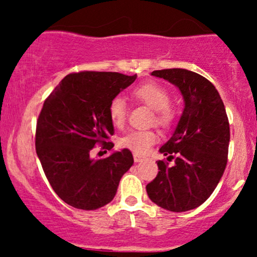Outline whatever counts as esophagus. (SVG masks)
I'll return each instance as SVG.
<instances>
[{
  "label": "esophagus",
  "mask_w": 257,
  "mask_h": 257,
  "mask_svg": "<svg viewBox=\"0 0 257 257\" xmlns=\"http://www.w3.org/2000/svg\"><path fill=\"white\" fill-rule=\"evenodd\" d=\"M134 161H135V163H139V162H141V161H144V159H145V157H144V156H141V155H139V153H134Z\"/></svg>",
  "instance_id": "esophagus-1"
}]
</instances>
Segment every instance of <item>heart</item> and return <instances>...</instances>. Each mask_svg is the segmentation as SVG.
Returning a JSON list of instances; mask_svg holds the SVG:
<instances>
[{"label":"heart","instance_id":"1","mask_svg":"<svg viewBox=\"0 0 257 257\" xmlns=\"http://www.w3.org/2000/svg\"><path fill=\"white\" fill-rule=\"evenodd\" d=\"M133 96L155 110V120L158 125L168 128L175 120L176 112L170 106L172 95L163 85L149 82L138 85ZM108 116L112 124L117 128L124 125L126 119V104L124 99L117 96L108 105ZM155 131H131L119 139V146L137 153H145L157 141Z\"/></svg>","mask_w":257,"mask_h":257}]
</instances>
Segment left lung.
<instances>
[{
  "mask_svg": "<svg viewBox=\"0 0 257 257\" xmlns=\"http://www.w3.org/2000/svg\"><path fill=\"white\" fill-rule=\"evenodd\" d=\"M179 88L185 108L173 137L159 149L174 159L157 161L159 172L146 186L153 203L181 213L205 202L219 184L227 164L229 123L219 91L210 81L185 69L153 71Z\"/></svg>",
  "mask_w": 257,
  "mask_h": 257,
  "instance_id": "1",
  "label": "left lung"
}]
</instances>
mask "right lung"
I'll use <instances>...</instances> for the list:
<instances>
[{"label":"right lung","mask_w":257,"mask_h":257,"mask_svg":"<svg viewBox=\"0 0 257 257\" xmlns=\"http://www.w3.org/2000/svg\"><path fill=\"white\" fill-rule=\"evenodd\" d=\"M135 78L118 72L70 73L44 100L35 145L49 184L66 204L82 210L108 204L134 163L128 149L102 159L90 152L96 145L112 150L108 105Z\"/></svg>","instance_id":"right-lung-1"}]
</instances>
